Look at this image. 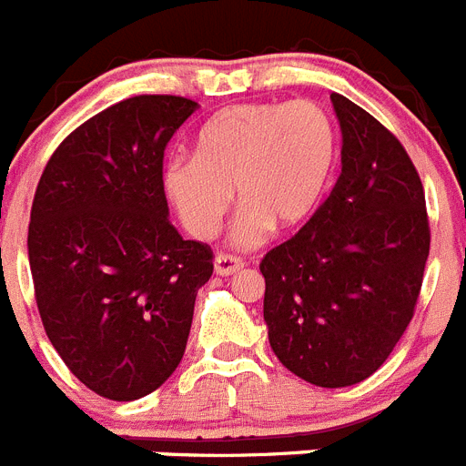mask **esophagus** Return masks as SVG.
I'll return each mask as SVG.
<instances>
[{
    "label": "esophagus",
    "instance_id": "esophagus-1",
    "mask_svg": "<svg viewBox=\"0 0 466 466\" xmlns=\"http://www.w3.org/2000/svg\"><path fill=\"white\" fill-rule=\"evenodd\" d=\"M241 269V258H234V255H218V258L213 259V271H216L218 276H232Z\"/></svg>",
    "mask_w": 466,
    "mask_h": 466
}]
</instances>
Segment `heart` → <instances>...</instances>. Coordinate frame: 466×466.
Masks as SVG:
<instances>
[{"label": "heart", "mask_w": 466, "mask_h": 466, "mask_svg": "<svg viewBox=\"0 0 466 466\" xmlns=\"http://www.w3.org/2000/svg\"><path fill=\"white\" fill-rule=\"evenodd\" d=\"M337 160L332 120L313 102L237 104L216 113L197 134L195 155L162 167V187L181 223L211 238L234 202L229 243L250 250L271 229H295L320 207Z\"/></svg>", "instance_id": "b5f03b06"}]
</instances>
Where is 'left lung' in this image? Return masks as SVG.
Returning a JSON list of instances; mask_svg holds the SVG:
<instances>
[{
	"mask_svg": "<svg viewBox=\"0 0 466 466\" xmlns=\"http://www.w3.org/2000/svg\"><path fill=\"white\" fill-rule=\"evenodd\" d=\"M341 174L316 216L264 255L276 358L320 388L369 379L409 327L430 255L425 192L404 146L332 92Z\"/></svg>",
	"mask_w": 466,
	"mask_h": 466,
	"instance_id": "left-lung-1",
	"label": "left lung"
}]
</instances>
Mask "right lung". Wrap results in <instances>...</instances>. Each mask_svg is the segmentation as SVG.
<instances>
[{"instance_id":"right-lung-1","label":"right lung","mask_w":466,"mask_h":466,"mask_svg":"<svg viewBox=\"0 0 466 466\" xmlns=\"http://www.w3.org/2000/svg\"><path fill=\"white\" fill-rule=\"evenodd\" d=\"M199 104L139 95L71 132L46 165L27 253L41 322L69 371L113 401L150 395L186 353L213 253L169 223L162 157Z\"/></svg>"}]
</instances>
